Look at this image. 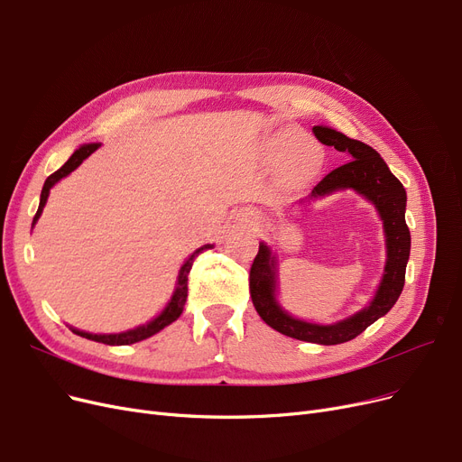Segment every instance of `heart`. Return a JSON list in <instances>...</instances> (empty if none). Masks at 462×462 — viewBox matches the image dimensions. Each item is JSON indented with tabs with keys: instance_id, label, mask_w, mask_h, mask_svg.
Returning <instances> with one entry per match:
<instances>
[{
	"instance_id": "obj_1",
	"label": "heart",
	"mask_w": 462,
	"mask_h": 462,
	"mask_svg": "<svg viewBox=\"0 0 462 462\" xmlns=\"http://www.w3.org/2000/svg\"><path fill=\"white\" fill-rule=\"evenodd\" d=\"M266 150L274 160H285L283 179L289 184H304L310 180L319 167V152L306 144V134L295 127H285L274 133L266 143Z\"/></svg>"
}]
</instances>
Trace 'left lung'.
<instances>
[{
  "label": "left lung",
  "instance_id": "left-lung-1",
  "mask_svg": "<svg viewBox=\"0 0 462 462\" xmlns=\"http://www.w3.org/2000/svg\"><path fill=\"white\" fill-rule=\"evenodd\" d=\"M312 131L321 144L343 152L348 162L323 177L314 186L309 199L352 188V190L362 194L374 205V209L381 215L386 237V264L381 285L369 306L343 321L331 323V326H319V323L297 319L291 314H287L276 300L278 264L270 247L263 242L259 245L257 257L251 264L249 293L254 310L272 329L297 340H306V343L329 346L356 338L396 304L405 283V266L409 261V251H411V234H409L405 225V188L390 173L379 152L360 141L348 139L346 134L331 127L316 125Z\"/></svg>",
  "mask_w": 462,
  "mask_h": 462
}]
</instances>
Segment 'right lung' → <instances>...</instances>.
I'll use <instances>...</instances> for the list:
<instances>
[{
    "instance_id": "1",
    "label": "right lung",
    "mask_w": 462,
    "mask_h": 462,
    "mask_svg": "<svg viewBox=\"0 0 462 462\" xmlns=\"http://www.w3.org/2000/svg\"><path fill=\"white\" fill-rule=\"evenodd\" d=\"M98 146H100L98 143L79 146V148L72 153L70 160H68V162H66L59 171H55L53 175H49V177H47V180H45V184H43V188H42L40 208H38L36 217H33L32 226L36 225V220L42 217V211H43L45 203H47V198H49V190H51V188H53V186H55L60 179H64L66 175H70L72 171H74L76 167H79L83 160H88ZM211 247H213V245H203V247L196 249V251L190 254V257L186 259V263L180 266V272H179L177 287H175V291H173V297H171V300L167 302V306L163 309V312H162L158 318H153L152 321H148L146 326H141V328L131 329V331H124V333H116V335H93V333L78 331V329H74V328H70V329H72L76 335H79V337H85V338H89V340H95V343L110 345V346L133 345V343H139V340H144V338H148V337H152V335H156L158 331H162L163 328H167L169 323H173V321L182 314L184 302H186V297H188V274H190V268H192V264H194V259L198 257V254H199L201 251H205V249H211Z\"/></svg>"
}]
</instances>
